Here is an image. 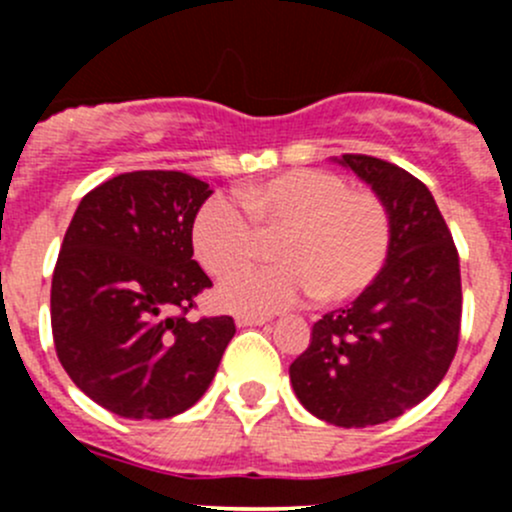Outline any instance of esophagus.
<instances>
[{
	"label": "esophagus",
	"mask_w": 512,
	"mask_h": 512,
	"mask_svg": "<svg viewBox=\"0 0 512 512\" xmlns=\"http://www.w3.org/2000/svg\"><path fill=\"white\" fill-rule=\"evenodd\" d=\"M237 327H260V324L270 322L267 317H250V314H237L235 317Z\"/></svg>",
	"instance_id": "esophagus-1"
}]
</instances>
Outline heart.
I'll return each mask as SVG.
<instances>
[{
  "label": "heart",
  "instance_id": "b5f03b06",
  "mask_svg": "<svg viewBox=\"0 0 512 512\" xmlns=\"http://www.w3.org/2000/svg\"><path fill=\"white\" fill-rule=\"evenodd\" d=\"M242 208L215 195L193 220V250L215 277L256 259L262 239H274L277 266L223 282L218 302L230 312L265 314L302 294L337 304L364 292L384 270L391 247V215L371 190H352L327 170H289L237 190Z\"/></svg>",
  "mask_w": 512,
  "mask_h": 512
}]
</instances>
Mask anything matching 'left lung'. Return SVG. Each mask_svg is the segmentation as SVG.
I'll return each instance as SVG.
<instances>
[{
    "label": "left lung",
    "mask_w": 512,
    "mask_h": 512,
    "mask_svg": "<svg viewBox=\"0 0 512 512\" xmlns=\"http://www.w3.org/2000/svg\"><path fill=\"white\" fill-rule=\"evenodd\" d=\"M337 163L352 168L389 208V257L349 307L314 322L289 381L309 414L364 428L414 409L446 376L461 334V265L421 180L361 153H344Z\"/></svg>",
    "instance_id": "obj_1"
}]
</instances>
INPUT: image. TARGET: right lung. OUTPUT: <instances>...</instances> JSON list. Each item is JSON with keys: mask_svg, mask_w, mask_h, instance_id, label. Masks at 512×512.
Returning <instances> with one entry per match:
<instances>
[{"mask_svg": "<svg viewBox=\"0 0 512 512\" xmlns=\"http://www.w3.org/2000/svg\"><path fill=\"white\" fill-rule=\"evenodd\" d=\"M213 195L180 170H133L86 193L51 280L61 366L123 418H170L208 391L232 317L188 319L213 287L193 260V220Z\"/></svg>", "mask_w": 512, "mask_h": 512, "instance_id": "obj_1", "label": "right lung"}]
</instances>
